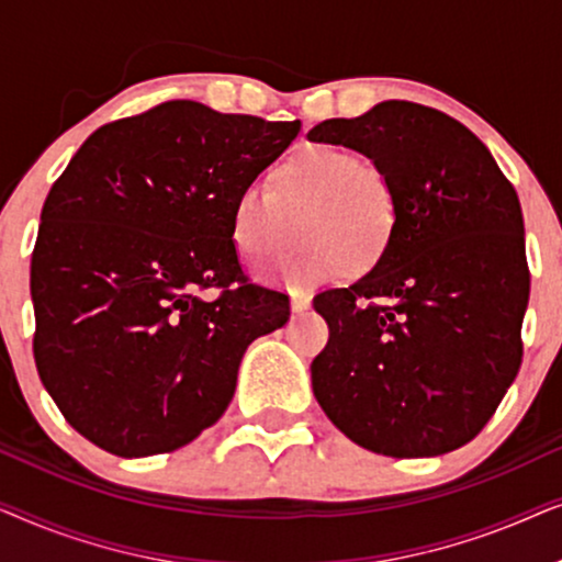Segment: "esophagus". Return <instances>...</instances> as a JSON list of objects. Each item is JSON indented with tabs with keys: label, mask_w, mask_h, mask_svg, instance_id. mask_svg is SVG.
Wrapping results in <instances>:
<instances>
[{
	"label": "esophagus",
	"mask_w": 562,
	"mask_h": 562,
	"mask_svg": "<svg viewBox=\"0 0 562 562\" xmlns=\"http://www.w3.org/2000/svg\"><path fill=\"white\" fill-rule=\"evenodd\" d=\"M312 306V296L306 294V291H294V294H291V312L294 314H302V312H306Z\"/></svg>",
	"instance_id": "esophagus-1"
}]
</instances>
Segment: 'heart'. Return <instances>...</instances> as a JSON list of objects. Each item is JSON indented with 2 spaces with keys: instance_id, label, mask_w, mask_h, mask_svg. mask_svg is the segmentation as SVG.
Instances as JSON below:
<instances>
[{
  "instance_id": "heart-1",
  "label": "heart",
  "mask_w": 562,
  "mask_h": 562,
  "mask_svg": "<svg viewBox=\"0 0 562 562\" xmlns=\"http://www.w3.org/2000/svg\"><path fill=\"white\" fill-rule=\"evenodd\" d=\"M294 220L306 240L268 279L289 286L333 281L379 263L394 240L396 191L379 166L335 145H306L276 166L268 189L248 187L229 210V237L250 263L286 248Z\"/></svg>"
}]
</instances>
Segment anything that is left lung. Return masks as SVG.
<instances>
[{
  "mask_svg": "<svg viewBox=\"0 0 562 562\" xmlns=\"http://www.w3.org/2000/svg\"><path fill=\"white\" fill-rule=\"evenodd\" d=\"M312 143L379 166L398 199L394 240L348 289L314 310L329 342L312 363L314 396L360 448L432 458L471 442L521 363L529 302L517 191L465 125L414 102L325 120Z\"/></svg>",
  "mask_w": 562,
  "mask_h": 562,
  "instance_id": "1",
  "label": "left lung"
}]
</instances>
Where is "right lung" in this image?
I'll return each mask as SVG.
<instances>
[{
	"mask_svg": "<svg viewBox=\"0 0 562 562\" xmlns=\"http://www.w3.org/2000/svg\"><path fill=\"white\" fill-rule=\"evenodd\" d=\"M299 130L176 99L76 150L30 268L35 366L76 432L145 458L225 414L248 345L289 319L286 296L239 282L229 210Z\"/></svg>",
	"mask_w": 562,
	"mask_h": 562,
	"instance_id": "add662e5",
	"label": "right lung"
}]
</instances>
